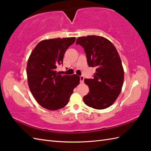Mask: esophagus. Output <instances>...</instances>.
<instances>
[{
  "label": "esophagus",
  "mask_w": 151,
  "mask_h": 151,
  "mask_svg": "<svg viewBox=\"0 0 151 151\" xmlns=\"http://www.w3.org/2000/svg\"><path fill=\"white\" fill-rule=\"evenodd\" d=\"M80 80H81V83H84V76H80Z\"/></svg>",
  "instance_id": "34e87169"
}]
</instances>
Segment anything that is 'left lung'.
Listing matches in <instances>:
<instances>
[{"instance_id":"left-lung-1","label":"left lung","mask_w":151,"mask_h":151,"mask_svg":"<svg viewBox=\"0 0 151 151\" xmlns=\"http://www.w3.org/2000/svg\"><path fill=\"white\" fill-rule=\"evenodd\" d=\"M86 54L89 67H95L93 78H85L89 91L83 98L89 107L102 110L114 103L119 95L124 70L119 55L108 40L98 36L78 37L76 42Z\"/></svg>"}]
</instances>
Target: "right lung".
<instances>
[{
	"instance_id": "add662e5",
	"label": "right lung",
	"mask_w": 151,
	"mask_h": 151,
	"mask_svg": "<svg viewBox=\"0 0 151 151\" xmlns=\"http://www.w3.org/2000/svg\"><path fill=\"white\" fill-rule=\"evenodd\" d=\"M75 40L66 37L41 41L28 59L27 74L30 90L40 105L47 110L65 106L74 88L80 83V76L76 75H62L56 70Z\"/></svg>"
}]
</instances>
